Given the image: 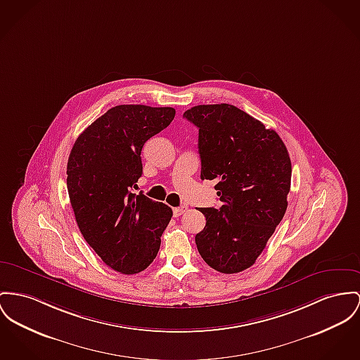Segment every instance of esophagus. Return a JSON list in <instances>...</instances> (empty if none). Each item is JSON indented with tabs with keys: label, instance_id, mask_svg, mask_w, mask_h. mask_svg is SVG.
Masks as SVG:
<instances>
[{
	"label": "esophagus",
	"instance_id": "34e87169",
	"mask_svg": "<svg viewBox=\"0 0 360 360\" xmlns=\"http://www.w3.org/2000/svg\"><path fill=\"white\" fill-rule=\"evenodd\" d=\"M187 206H180V207H174L173 209V214H174V217H179L181 216V214H184L186 212H187Z\"/></svg>",
	"mask_w": 360,
	"mask_h": 360
}]
</instances>
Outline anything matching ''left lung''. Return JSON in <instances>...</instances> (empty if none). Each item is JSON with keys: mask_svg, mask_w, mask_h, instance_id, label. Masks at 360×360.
I'll list each match as a JSON object with an SVG mask.
<instances>
[{"mask_svg": "<svg viewBox=\"0 0 360 360\" xmlns=\"http://www.w3.org/2000/svg\"><path fill=\"white\" fill-rule=\"evenodd\" d=\"M199 129L200 179L213 180L221 207H202L196 236L203 261L225 274L255 264L287 210L290 158L278 134L229 103L183 115Z\"/></svg>", "mask_w": 360, "mask_h": 360, "instance_id": "8db88e82", "label": "left lung"}]
</instances>
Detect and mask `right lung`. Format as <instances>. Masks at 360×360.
I'll return each instance as SVG.
<instances>
[{
  "instance_id": "add662e5",
  "label": "right lung",
  "mask_w": 360,
  "mask_h": 360,
  "mask_svg": "<svg viewBox=\"0 0 360 360\" xmlns=\"http://www.w3.org/2000/svg\"><path fill=\"white\" fill-rule=\"evenodd\" d=\"M174 115L173 108L115 106L79 135L68 158L77 226L98 257L122 274H136L155 259L173 216L168 205L131 191L143 172V144Z\"/></svg>"
}]
</instances>
